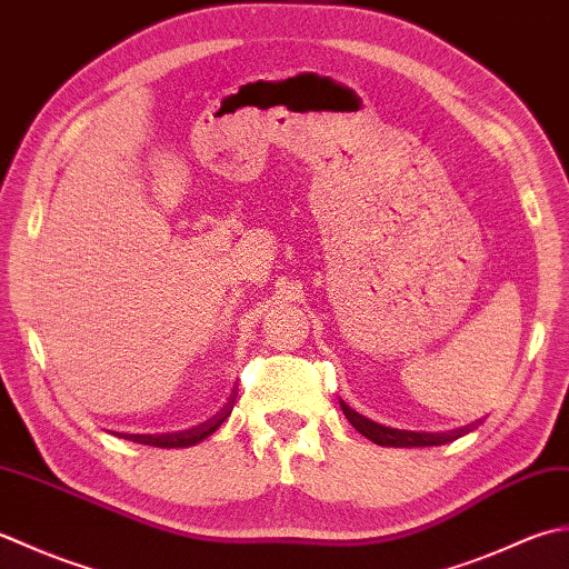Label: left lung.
I'll return each instance as SVG.
<instances>
[{
    "mask_svg": "<svg viewBox=\"0 0 569 569\" xmlns=\"http://www.w3.org/2000/svg\"><path fill=\"white\" fill-rule=\"evenodd\" d=\"M341 410L346 415V420H349L358 432L380 447H439V445L451 442V439H457L461 435H467L469 430H473V427L481 422L479 420V422L467 425V427H457V430H449V432H412V430H396V427H386V425L368 420V417L349 408L343 400H341Z\"/></svg>",
    "mask_w": 569,
    "mask_h": 569,
    "instance_id": "left-lung-1",
    "label": "left lung"
}]
</instances>
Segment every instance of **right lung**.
<instances>
[{
  "label": "right lung",
  "mask_w": 569,
  "mask_h": 569,
  "mask_svg": "<svg viewBox=\"0 0 569 569\" xmlns=\"http://www.w3.org/2000/svg\"><path fill=\"white\" fill-rule=\"evenodd\" d=\"M236 396H238V388L233 390V396L228 398V402L223 405V410L216 412L211 420H206L201 425L191 427V430H181V432H164V435H120L124 439H132V442L137 445H149V447H164V449H173V447H191L196 442H201V439H206L211 432H216L220 425H223L226 417L230 415V410H233V402H236Z\"/></svg>",
  "instance_id": "1"
}]
</instances>
